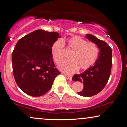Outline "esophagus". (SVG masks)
Returning a JSON list of instances; mask_svg holds the SVG:
<instances>
[{"label": "esophagus", "instance_id": "esophagus-1", "mask_svg": "<svg viewBox=\"0 0 127 127\" xmlns=\"http://www.w3.org/2000/svg\"><path fill=\"white\" fill-rule=\"evenodd\" d=\"M67 76V78H68V79L70 81H72V76Z\"/></svg>", "mask_w": 127, "mask_h": 127}]
</instances>
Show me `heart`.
<instances>
[{"instance_id":"1","label":"heart","mask_w":127,"mask_h":127,"mask_svg":"<svg viewBox=\"0 0 127 127\" xmlns=\"http://www.w3.org/2000/svg\"><path fill=\"white\" fill-rule=\"evenodd\" d=\"M64 45L67 49L72 51L69 58L71 60L64 62L59 66V69L66 74H73L80 68L87 69L96 61L99 54L98 47L92 42L86 40L77 36H74L67 40H57L51 48L53 60L57 64L64 61Z\"/></svg>"}]
</instances>
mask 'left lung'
I'll use <instances>...</instances> for the list:
<instances>
[{
  "mask_svg": "<svg viewBox=\"0 0 127 127\" xmlns=\"http://www.w3.org/2000/svg\"><path fill=\"white\" fill-rule=\"evenodd\" d=\"M86 38L98 46L99 50L98 58L93 66L90 67L82 73L74 74L72 80L83 83L84 85V88L77 93L78 94L90 97L101 91L109 80L112 65V51L106 43L95 36L87 34Z\"/></svg>",
  "mask_w": 127,
  "mask_h": 127,
  "instance_id": "left-lung-1",
  "label": "left lung"
}]
</instances>
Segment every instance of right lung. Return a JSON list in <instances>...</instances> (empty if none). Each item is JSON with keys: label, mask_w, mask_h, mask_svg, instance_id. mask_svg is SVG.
I'll list each match as a JSON object with an SVG mask.
<instances>
[{"label": "right lung", "mask_w": 127, "mask_h": 127, "mask_svg": "<svg viewBox=\"0 0 127 127\" xmlns=\"http://www.w3.org/2000/svg\"><path fill=\"white\" fill-rule=\"evenodd\" d=\"M59 33L38 29L19 40L12 54L15 80L22 91L32 96L44 95L60 72L55 68L51 48Z\"/></svg>", "instance_id": "add662e5"}]
</instances>
